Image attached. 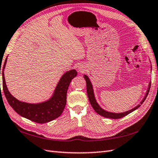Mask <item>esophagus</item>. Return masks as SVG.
Here are the masks:
<instances>
[{
    "label": "esophagus",
    "mask_w": 158,
    "mask_h": 158,
    "mask_svg": "<svg viewBox=\"0 0 158 158\" xmlns=\"http://www.w3.org/2000/svg\"><path fill=\"white\" fill-rule=\"evenodd\" d=\"M79 71L80 72H83L84 71H85V68H84L83 67H79Z\"/></svg>",
    "instance_id": "1"
}]
</instances>
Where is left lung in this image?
Instances as JSON below:
<instances>
[{
    "label": "left lung",
    "instance_id": "1",
    "mask_svg": "<svg viewBox=\"0 0 158 158\" xmlns=\"http://www.w3.org/2000/svg\"><path fill=\"white\" fill-rule=\"evenodd\" d=\"M84 78H85L86 82V92H87V95H88L89 97V99L90 101V103L91 106H92L93 108L94 109V110L98 114H99L101 115H102V116L105 117V118H111V119H118V118H121L122 117H124L125 115H127L128 114H129L130 113H131L133 111H135V110H136L138 107H139L140 106H141L143 104V103L144 102L145 99L147 98L148 95V93L149 92V90H150V87H151V82L149 83V88L148 91H147V93L145 94V96L144 97V99L142 100V101L141 103H140L139 105H138L137 106L135 107V108L132 109L131 110H129L128 111H126L124 112V113H120V114H115V113H111V112H108L103 110L102 108H101L99 107V105L97 103V101L95 100V98H94V93H93V86L92 85H91L90 81L89 78H88V76L85 75L84 76Z\"/></svg>",
    "mask_w": 158,
    "mask_h": 158
}]
</instances>
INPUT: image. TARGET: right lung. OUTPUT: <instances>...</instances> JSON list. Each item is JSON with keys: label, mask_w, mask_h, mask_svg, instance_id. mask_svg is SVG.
I'll use <instances>...</instances> for the list:
<instances>
[{"label": "right lung", "mask_w": 158, "mask_h": 158, "mask_svg": "<svg viewBox=\"0 0 158 158\" xmlns=\"http://www.w3.org/2000/svg\"><path fill=\"white\" fill-rule=\"evenodd\" d=\"M6 59L7 58H6L2 67V87L5 97L10 106L20 115L39 124L47 123L60 116L66 105V96L69 84L72 80L77 76L76 70H70L63 75L51 99L46 102L30 104L18 101L9 92L4 76Z\"/></svg>", "instance_id": "1"}]
</instances>
